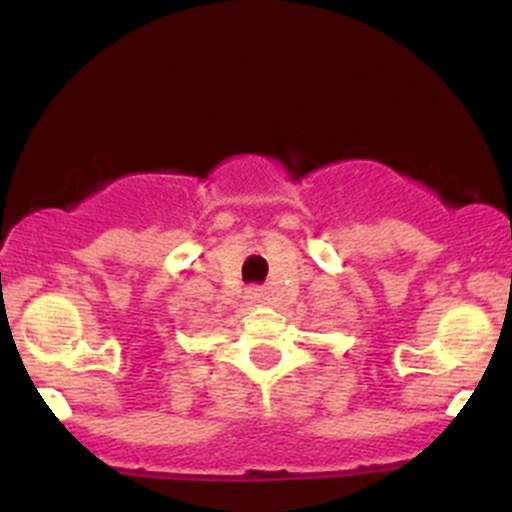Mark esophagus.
<instances>
[{"instance_id":"34e87169","label":"esophagus","mask_w":512,"mask_h":512,"mask_svg":"<svg viewBox=\"0 0 512 512\" xmlns=\"http://www.w3.org/2000/svg\"><path fill=\"white\" fill-rule=\"evenodd\" d=\"M245 297L250 299V302H262V299H265V289H262V287H250V289H247Z\"/></svg>"}]
</instances>
